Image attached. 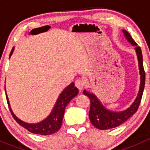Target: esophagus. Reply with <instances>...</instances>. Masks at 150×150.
<instances>
[{
  "label": "esophagus",
  "mask_w": 150,
  "mask_h": 150,
  "mask_svg": "<svg viewBox=\"0 0 150 150\" xmlns=\"http://www.w3.org/2000/svg\"><path fill=\"white\" fill-rule=\"evenodd\" d=\"M75 86H76L80 91L82 90V89L84 88L85 85H86L85 84V81L83 79H77L76 81H75Z\"/></svg>",
  "instance_id": "1"
}]
</instances>
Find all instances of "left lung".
<instances>
[{"label":"left lung","mask_w":150,"mask_h":150,"mask_svg":"<svg viewBox=\"0 0 150 150\" xmlns=\"http://www.w3.org/2000/svg\"><path fill=\"white\" fill-rule=\"evenodd\" d=\"M123 33L127 40L133 46H135L141 75L139 92L135 102L132 104V105L129 108L127 109L125 111L120 112H115L109 111L107 109L104 108L94 94L88 93L84 90L83 93L89 98L91 101L90 111H89L88 114L91 122L93 124V126L101 130H107L115 128L126 121L128 119H129L138 110L141 100H142L144 88L145 72L143 66V57H142V50L139 46H137V43L134 41V40L128 32L123 30Z\"/></svg>","instance_id":"left-lung-1"}]
</instances>
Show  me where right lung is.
Wrapping results in <instances>:
<instances>
[{
  "label": "right lung",
  "instance_id": "1",
  "mask_svg": "<svg viewBox=\"0 0 150 150\" xmlns=\"http://www.w3.org/2000/svg\"><path fill=\"white\" fill-rule=\"evenodd\" d=\"M13 51V48L11 51L10 56H11ZM78 89L75 87V84L72 83L59 95L55 107H54L53 111L51 112V115L44 120L36 124H29L19 120L12 112L7 95L6 94V96L7 103H8L12 117L19 125H22V127L26 128L28 131L33 134H40V135H51L60 129L62 123V119L64 117L66 106L72 98L78 95Z\"/></svg>",
  "mask_w": 150,
  "mask_h": 150
}]
</instances>
